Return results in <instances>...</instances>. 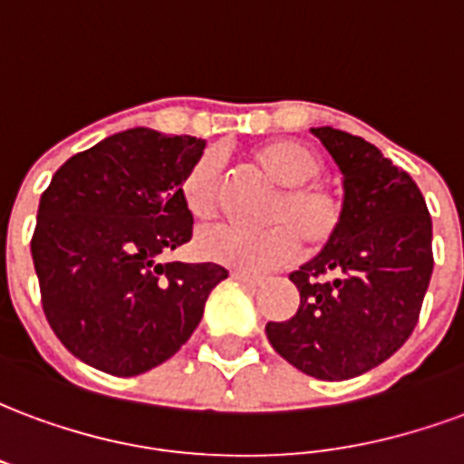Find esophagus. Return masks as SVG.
Masks as SVG:
<instances>
[{
	"label": "esophagus",
	"mask_w": 464,
	"mask_h": 464,
	"mask_svg": "<svg viewBox=\"0 0 464 464\" xmlns=\"http://www.w3.org/2000/svg\"><path fill=\"white\" fill-rule=\"evenodd\" d=\"M231 278L236 283H243V285H248V288H258L263 283V278H258V276H248V273H241V271H233Z\"/></svg>",
	"instance_id": "esophagus-1"
}]
</instances>
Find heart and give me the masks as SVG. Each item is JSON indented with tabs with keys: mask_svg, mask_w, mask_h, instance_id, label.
<instances>
[{
	"mask_svg": "<svg viewBox=\"0 0 464 464\" xmlns=\"http://www.w3.org/2000/svg\"><path fill=\"white\" fill-rule=\"evenodd\" d=\"M253 161L273 183L281 186L263 213V221L271 226L203 228L193 241V251L201 261L241 273L276 271L295 256L298 238L305 248H321L338 231L343 206L328 186L315 181L323 171V159L315 149L298 139H276L253 149ZM221 171V153L206 151L186 173L181 198L196 221H206L218 211Z\"/></svg>",
	"mask_w": 464,
	"mask_h": 464,
	"instance_id": "1",
	"label": "heart"
}]
</instances>
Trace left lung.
<instances>
[{
    "instance_id": "8db88e82",
    "label": "left lung",
    "mask_w": 464,
    "mask_h": 464,
    "mask_svg": "<svg viewBox=\"0 0 464 464\" xmlns=\"http://www.w3.org/2000/svg\"><path fill=\"white\" fill-rule=\"evenodd\" d=\"M311 131L343 173L341 226L291 273L301 305L266 335L305 375L348 380L385 362L415 328L432 276V221L418 183L378 146L333 126Z\"/></svg>"
}]
</instances>
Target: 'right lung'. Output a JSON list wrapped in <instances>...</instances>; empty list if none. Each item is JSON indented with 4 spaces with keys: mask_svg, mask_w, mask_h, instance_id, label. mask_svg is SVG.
Wrapping results in <instances>:
<instances>
[{
    "mask_svg": "<svg viewBox=\"0 0 464 464\" xmlns=\"http://www.w3.org/2000/svg\"><path fill=\"white\" fill-rule=\"evenodd\" d=\"M203 139L136 126L76 153L42 193L32 258L46 321L76 358L131 378L179 353L228 278L216 263H161L191 241L181 183Z\"/></svg>",
    "mask_w": 464,
    "mask_h": 464,
    "instance_id": "add662e5",
    "label": "right lung"
}]
</instances>
